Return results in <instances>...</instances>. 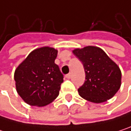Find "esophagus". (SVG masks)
I'll return each instance as SVG.
<instances>
[{
	"mask_svg": "<svg viewBox=\"0 0 131 131\" xmlns=\"http://www.w3.org/2000/svg\"><path fill=\"white\" fill-rule=\"evenodd\" d=\"M66 78H67V79H70L71 78V77H72V75H71V73H69L68 74H67L65 76Z\"/></svg>",
	"mask_w": 131,
	"mask_h": 131,
	"instance_id": "esophagus-1",
	"label": "esophagus"
}]
</instances>
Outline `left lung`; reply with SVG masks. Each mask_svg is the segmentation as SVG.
I'll return each instance as SVG.
<instances>
[{
	"label": "left lung",
	"mask_w": 131,
	"mask_h": 131,
	"mask_svg": "<svg viewBox=\"0 0 131 131\" xmlns=\"http://www.w3.org/2000/svg\"><path fill=\"white\" fill-rule=\"evenodd\" d=\"M73 53L83 63L86 73V80L78 89L80 95L94 103L112 98L121 86V73L118 66L98 47L77 48Z\"/></svg>",
	"instance_id": "left-lung-1"
}]
</instances>
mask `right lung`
Here are the masks:
<instances>
[{"label": "right lung", "mask_w": 131, "mask_h": 131, "mask_svg": "<svg viewBox=\"0 0 131 131\" xmlns=\"http://www.w3.org/2000/svg\"><path fill=\"white\" fill-rule=\"evenodd\" d=\"M58 51L43 47L32 51L14 73L16 91L32 106H45L59 95L64 75L54 63Z\"/></svg>", "instance_id": "add662e5"}]
</instances>
